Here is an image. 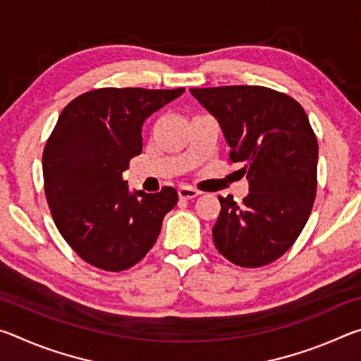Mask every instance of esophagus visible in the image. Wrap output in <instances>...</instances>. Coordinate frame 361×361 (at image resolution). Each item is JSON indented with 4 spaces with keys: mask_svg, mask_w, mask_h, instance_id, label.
<instances>
[{
    "mask_svg": "<svg viewBox=\"0 0 361 361\" xmlns=\"http://www.w3.org/2000/svg\"><path fill=\"white\" fill-rule=\"evenodd\" d=\"M200 191H197V189L192 188V186H180L178 188V195L180 199H192L195 197V195H199Z\"/></svg>",
    "mask_w": 361,
    "mask_h": 361,
    "instance_id": "obj_1",
    "label": "esophagus"
}]
</instances>
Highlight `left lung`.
I'll use <instances>...</instances> for the list:
<instances>
[{
  "mask_svg": "<svg viewBox=\"0 0 361 361\" xmlns=\"http://www.w3.org/2000/svg\"><path fill=\"white\" fill-rule=\"evenodd\" d=\"M218 119L229 161L240 162L250 192L242 204L218 195L212 234L226 259L240 267L271 264L301 234L317 195L319 143L304 108L262 85L191 89Z\"/></svg>",
  "mask_w": 361,
  "mask_h": 361,
  "instance_id": "left-lung-1",
  "label": "left lung"
}]
</instances>
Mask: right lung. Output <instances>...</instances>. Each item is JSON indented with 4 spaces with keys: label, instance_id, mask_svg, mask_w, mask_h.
Returning a JSON list of instances; mask_svg holds the SVG:
<instances>
[{
    "label": "right lung",
    "instance_id": "right-lung-1",
    "mask_svg": "<svg viewBox=\"0 0 361 361\" xmlns=\"http://www.w3.org/2000/svg\"><path fill=\"white\" fill-rule=\"evenodd\" d=\"M183 92L102 87L60 113L42 151L44 192L59 232L90 266L108 272L135 266L178 202L172 186L130 194L122 172L142 154L145 119Z\"/></svg>",
    "mask_w": 361,
    "mask_h": 361
}]
</instances>
